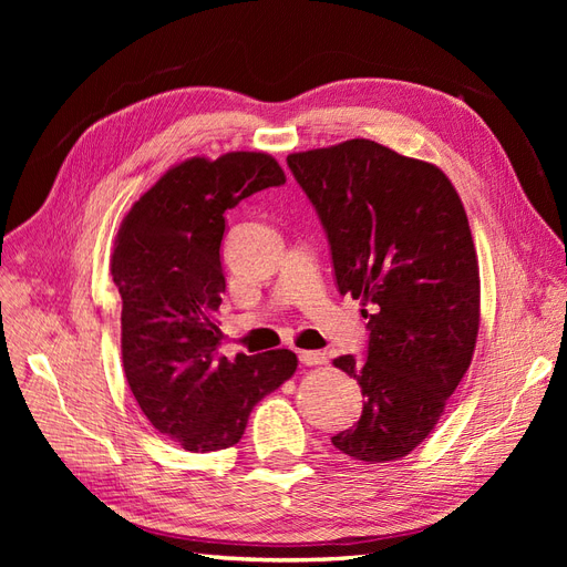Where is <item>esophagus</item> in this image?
Returning a JSON list of instances; mask_svg holds the SVG:
<instances>
[{
	"mask_svg": "<svg viewBox=\"0 0 567 567\" xmlns=\"http://www.w3.org/2000/svg\"><path fill=\"white\" fill-rule=\"evenodd\" d=\"M300 362L305 367H321V364H326V354L323 352H315V350H302L300 352Z\"/></svg>",
	"mask_w": 567,
	"mask_h": 567,
	"instance_id": "esophagus-1",
	"label": "esophagus"
}]
</instances>
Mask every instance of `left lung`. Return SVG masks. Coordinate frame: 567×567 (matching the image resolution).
<instances>
[{
	"instance_id": "left-lung-1",
	"label": "left lung",
	"mask_w": 567,
	"mask_h": 567,
	"mask_svg": "<svg viewBox=\"0 0 567 567\" xmlns=\"http://www.w3.org/2000/svg\"><path fill=\"white\" fill-rule=\"evenodd\" d=\"M286 161L329 236L340 296L369 319L367 359H333L364 406L331 442L357 461H398L431 435L473 359L480 271L466 210L437 165L371 140Z\"/></svg>"
}]
</instances>
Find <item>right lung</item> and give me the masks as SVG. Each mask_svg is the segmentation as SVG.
Returning <instances> with one entry per match:
<instances>
[{"label": "right lung", "mask_w": 567, "mask_h": 567, "mask_svg": "<svg viewBox=\"0 0 567 567\" xmlns=\"http://www.w3.org/2000/svg\"><path fill=\"white\" fill-rule=\"evenodd\" d=\"M284 182L281 165L260 151L188 158L117 229L111 274L123 298L125 379L151 425L186 452L234 447L252 406L298 369L290 350L217 354L225 213Z\"/></svg>", "instance_id": "right-lung-1"}]
</instances>
